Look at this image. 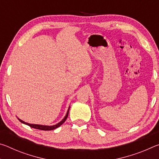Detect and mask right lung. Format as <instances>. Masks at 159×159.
Returning a JSON list of instances; mask_svg holds the SVG:
<instances>
[{
  "label": "right lung",
  "instance_id": "right-lung-1",
  "mask_svg": "<svg viewBox=\"0 0 159 159\" xmlns=\"http://www.w3.org/2000/svg\"><path fill=\"white\" fill-rule=\"evenodd\" d=\"M68 115H69V110H68V111H67V113H66L65 117L63 118V120H61V121H60V123H58L57 124L54 125H52V126L42 125H37V124H30V123H26V122L23 121V120H21L20 119H19V120H20L21 123H25V124L29 126H30L31 128H35V129H39V130H54V129H55V128H57L58 127H60L61 125H62L63 123L65 122V120H66L67 117H68Z\"/></svg>",
  "mask_w": 159,
  "mask_h": 159
}]
</instances>
